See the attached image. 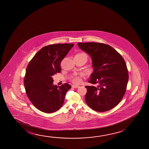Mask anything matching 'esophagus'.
<instances>
[{
    "instance_id": "1",
    "label": "esophagus",
    "mask_w": 149,
    "mask_h": 149,
    "mask_svg": "<svg viewBox=\"0 0 149 149\" xmlns=\"http://www.w3.org/2000/svg\"><path fill=\"white\" fill-rule=\"evenodd\" d=\"M73 88H78L79 87V86L78 85H72V86Z\"/></svg>"
}]
</instances>
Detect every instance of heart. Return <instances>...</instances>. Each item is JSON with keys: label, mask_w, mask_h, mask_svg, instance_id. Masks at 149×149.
<instances>
[{"label": "heart", "mask_w": 149, "mask_h": 149, "mask_svg": "<svg viewBox=\"0 0 149 149\" xmlns=\"http://www.w3.org/2000/svg\"><path fill=\"white\" fill-rule=\"evenodd\" d=\"M76 55H79V56H87V55L84 52H79L78 54H77ZM82 76V75H77L74 76L73 77L72 79V81L73 83H75V84H79V83L81 82V77Z\"/></svg>", "instance_id": "1"}]
</instances>
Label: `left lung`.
I'll return each instance as SVG.
<instances>
[{
	"instance_id": "obj_1",
	"label": "left lung",
	"mask_w": 149,
	"mask_h": 149,
	"mask_svg": "<svg viewBox=\"0 0 149 149\" xmlns=\"http://www.w3.org/2000/svg\"><path fill=\"white\" fill-rule=\"evenodd\" d=\"M78 46L92 59L93 72L88 82L99 84L97 87L86 86V102L97 112L111 110L120 102L127 88L129 75L124 59L107 44L79 42Z\"/></svg>"
}]
</instances>
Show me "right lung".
<instances>
[{
  "label": "right lung",
  "instance_id": "1",
  "mask_svg": "<svg viewBox=\"0 0 149 149\" xmlns=\"http://www.w3.org/2000/svg\"><path fill=\"white\" fill-rule=\"evenodd\" d=\"M74 44H52L37 52L27 65L24 85L27 97L37 109L47 113L56 112L63 104L71 85H53L52 76L61 72L60 63Z\"/></svg>",
  "mask_w": 149,
  "mask_h": 149
}]
</instances>
